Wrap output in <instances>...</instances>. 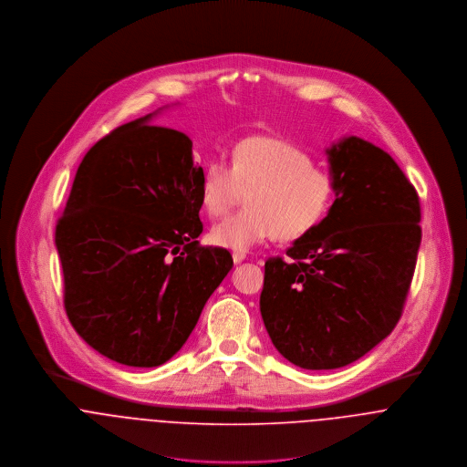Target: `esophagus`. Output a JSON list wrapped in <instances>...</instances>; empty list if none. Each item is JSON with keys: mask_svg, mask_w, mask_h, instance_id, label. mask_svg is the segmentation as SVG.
<instances>
[{"mask_svg": "<svg viewBox=\"0 0 467 467\" xmlns=\"http://www.w3.org/2000/svg\"><path fill=\"white\" fill-rule=\"evenodd\" d=\"M245 259V254H242V253H233V261L234 263H242Z\"/></svg>", "mask_w": 467, "mask_h": 467, "instance_id": "34e87169", "label": "esophagus"}]
</instances>
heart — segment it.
I'll list each match as a JSON object with an SVG mask.
<instances>
[{"instance_id": "obj_1", "label": "heart", "mask_w": 467, "mask_h": 467, "mask_svg": "<svg viewBox=\"0 0 467 467\" xmlns=\"http://www.w3.org/2000/svg\"><path fill=\"white\" fill-rule=\"evenodd\" d=\"M247 192L249 208L211 229L214 245L247 253L272 236L294 242L310 234L335 202L337 181L297 145L253 136L234 147L231 166L209 162L201 202L209 216L220 218L242 204Z\"/></svg>"}]
</instances>
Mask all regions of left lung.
<instances>
[{
	"label": "left lung",
	"mask_w": 467,
	"mask_h": 467,
	"mask_svg": "<svg viewBox=\"0 0 467 467\" xmlns=\"http://www.w3.org/2000/svg\"><path fill=\"white\" fill-rule=\"evenodd\" d=\"M337 199L288 258L266 259L259 310L275 349L310 370L362 358L396 327L420 245L412 182L357 136L326 150Z\"/></svg>",
	"instance_id": "obj_1"
}]
</instances>
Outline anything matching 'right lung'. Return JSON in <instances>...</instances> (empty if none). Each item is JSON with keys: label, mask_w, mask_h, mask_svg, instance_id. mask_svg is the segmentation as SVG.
I'll list each match as a JSON object with an SVG mask.
<instances>
[{"label": "right lung", "mask_w": 467, "mask_h": 467, "mask_svg": "<svg viewBox=\"0 0 467 467\" xmlns=\"http://www.w3.org/2000/svg\"><path fill=\"white\" fill-rule=\"evenodd\" d=\"M125 123L84 156L55 227L64 308L100 355L129 367L168 362L233 268L202 247V166L179 130Z\"/></svg>", "instance_id": "add662e5"}]
</instances>
